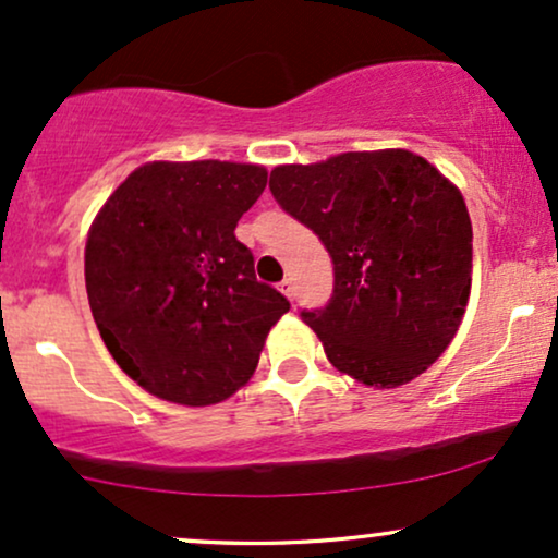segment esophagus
Segmentation results:
<instances>
[{"label":"esophagus","mask_w":558,"mask_h":558,"mask_svg":"<svg viewBox=\"0 0 558 558\" xmlns=\"http://www.w3.org/2000/svg\"><path fill=\"white\" fill-rule=\"evenodd\" d=\"M279 290H281V294H284L287 300H294V284H292V279H284V281H281Z\"/></svg>","instance_id":"1"}]
</instances>
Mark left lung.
<instances>
[{
    "mask_svg": "<svg viewBox=\"0 0 558 558\" xmlns=\"http://www.w3.org/2000/svg\"><path fill=\"white\" fill-rule=\"evenodd\" d=\"M268 187L331 255V300L300 316L333 368L381 389L428 371L460 329L473 281L460 190L402 148L284 163Z\"/></svg>",
    "mask_w": 558,
    "mask_h": 558,
    "instance_id": "1",
    "label": "left lung"
}]
</instances>
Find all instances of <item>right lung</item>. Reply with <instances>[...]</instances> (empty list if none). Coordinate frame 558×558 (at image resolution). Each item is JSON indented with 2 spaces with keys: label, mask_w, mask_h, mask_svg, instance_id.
<instances>
[{
  "label": "right lung",
  "mask_w": 558,
  "mask_h": 558,
  "mask_svg": "<svg viewBox=\"0 0 558 558\" xmlns=\"http://www.w3.org/2000/svg\"><path fill=\"white\" fill-rule=\"evenodd\" d=\"M266 177L255 163H143L98 211L85 242L90 313L148 395L187 408L232 397L290 311L234 238Z\"/></svg>",
  "instance_id": "obj_1"
}]
</instances>
